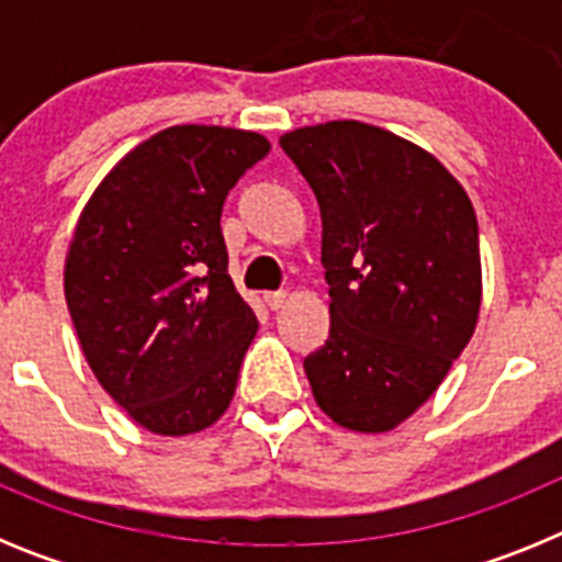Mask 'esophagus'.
Wrapping results in <instances>:
<instances>
[{
    "label": "esophagus",
    "mask_w": 562,
    "mask_h": 562,
    "mask_svg": "<svg viewBox=\"0 0 562 562\" xmlns=\"http://www.w3.org/2000/svg\"><path fill=\"white\" fill-rule=\"evenodd\" d=\"M265 304L270 306L272 312H276V310H281V306L286 304V292H284V290H278V292H267V295H265Z\"/></svg>",
    "instance_id": "esophagus-1"
}]
</instances>
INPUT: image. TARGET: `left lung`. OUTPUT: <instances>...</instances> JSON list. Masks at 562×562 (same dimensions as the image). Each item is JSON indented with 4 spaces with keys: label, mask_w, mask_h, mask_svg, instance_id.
<instances>
[{
    "label": "left lung",
    "mask_w": 562,
    "mask_h": 562,
    "mask_svg": "<svg viewBox=\"0 0 562 562\" xmlns=\"http://www.w3.org/2000/svg\"><path fill=\"white\" fill-rule=\"evenodd\" d=\"M321 205L329 340L304 360L329 419L385 434L428 402L481 310L473 202L434 154L360 121L281 137Z\"/></svg>",
    "instance_id": "obj_1"
}]
</instances>
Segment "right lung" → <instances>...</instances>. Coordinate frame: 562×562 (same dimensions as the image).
<instances>
[{
	"label": "right lung",
	"mask_w": 562,
	"mask_h": 562,
	"mask_svg": "<svg viewBox=\"0 0 562 562\" xmlns=\"http://www.w3.org/2000/svg\"><path fill=\"white\" fill-rule=\"evenodd\" d=\"M267 151L245 128H162L81 211L64 265L69 315L103 391L151 434H200L231 405L258 321L227 276L220 220Z\"/></svg>",
	"instance_id": "obj_1"
}]
</instances>
